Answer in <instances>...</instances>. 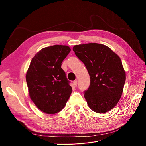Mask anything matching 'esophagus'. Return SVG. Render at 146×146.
Segmentation results:
<instances>
[{"label":"esophagus","mask_w":146,"mask_h":146,"mask_svg":"<svg viewBox=\"0 0 146 146\" xmlns=\"http://www.w3.org/2000/svg\"><path fill=\"white\" fill-rule=\"evenodd\" d=\"M73 84H74V85L75 86H77V80L74 81V82H73Z\"/></svg>","instance_id":"1"}]
</instances>
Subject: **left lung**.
Wrapping results in <instances>:
<instances>
[{"label": "left lung", "instance_id": "1", "mask_svg": "<svg viewBox=\"0 0 146 146\" xmlns=\"http://www.w3.org/2000/svg\"><path fill=\"white\" fill-rule=\"evenodd\" d=\"M73 50L90 76V85L85 91L89 107L98 113L110 111L120 99L125 82L121 58L111 48L98 43L76 45Z\"/></svg>", "mask_w": 146, "mask_h": 146}]
</instances>
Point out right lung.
I'll return each instance as SVG.
<instances>
[{
  "label": "right lung",
  "instance_id": "1",
  "mask_svg": "<svg viewBox=\"0 0 146 146\" xmlns=\"http://www.w3.org/2000/svg\"><path fill=\"white\" fill-rule=\"evenodd\" d=\"M70 51L67 46L43 48L34 56L26 74L30 99L42 112L55 114L65 107L72 91L61 68Z\"/></svg>",
  "mask_w": 146,
  "mask_h": 146
}]
</instances>
